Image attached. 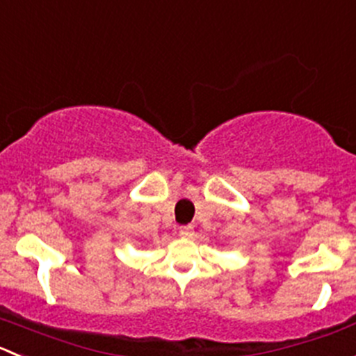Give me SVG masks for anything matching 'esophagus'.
Listing matches in <instances>:
<instances>
[{"mask_svg":"<svg viewBox=\"0 0 356 356\" xmlns=\"http://www.w3.org/2000/svg\"><path fill=\"white\" fill-rule=\"evenodd\" d=\"M193 233H195V231H193V226H181L179 227V234H181L182 238H191L193 236Z\"/></svg>","mask_w":356,"mask_h":356,"instance_id":"esophagus-1","label":"esophagus"}]
</instances>
